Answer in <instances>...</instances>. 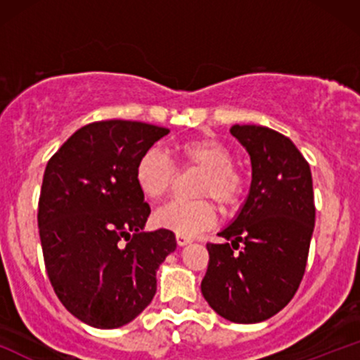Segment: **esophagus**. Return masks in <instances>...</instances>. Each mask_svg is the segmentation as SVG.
Masks as SVG:
<instances>
[{
    "label": "esophagus",
    "instance_id": "obj_1",
    "mask_svg": "<svg viewBox=\"0 0 360 360\" xmlns=\"http://www.w3.org/2000/svg\"><path fill=\"white\" fill-rule=\"evenodd\" d=\"M176 242H177V245H181V247L188 245V243L191 242V237H186V235H179V233H177V235H176Z\"/></svg>",
    "mask_w": 360,
    "mask_h": 360
}]
</instances>
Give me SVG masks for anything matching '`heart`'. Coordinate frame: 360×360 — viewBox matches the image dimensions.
Masks as SVG:
<instances>
[{"label": "heart", "mask_w": 360, "mask_h": 360, "mask_svg": "<svg viewBox=\"0 0 360 360\" xmlns=\"http://www.w3.org/2000/svg\"><path fill=\"white\" fill-rule=\"evenodd\" d=\"M181 166L203 171L196 186V196H208L221 210H230L240 201L243 176L232 164V152L217 139L198 137L181 142L176 147ZM176 176L172 160L159 148L143 152L135 166V183L140 193L150 201L166 196ZM217 213L208 200L171 201L155 213L154 220L162 229L179 235H194L214 223Z\"/></svg>", "instance_id": "b5f03b06"}]
</instances>
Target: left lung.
<instances>
[{
    "instance_id": "8db88e82",
    "label": "left lung",
    "mask_w": 360,
    "mask_h": 360,
    "mask_svg": "<svg viewBox=\"0 0 360 360\" xmlns=\"http://www.w3.org/2000/svg\"><path fill=\"white\" fill-rule=\"evenodd\" d=\"M230 134L250 155L252 183L225 243H206L201 292L233 323H259L281 311L298 291L315 229L309 164L272 128L233 125Z\"/></svg>"
}]
</instances>
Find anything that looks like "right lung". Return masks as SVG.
Instances as JSON below:
<instances>
[{
  "label": "right lung",
  "instance_id": "right-lung-1",
  "mask_svg": "<svg viewBox=\"0 0 360 360\" xmlns=\"http://www.w3.org/2000/svg\"><path fill=\"white\" fill-rule=\"evenodd\" d=\"M162 127L106 120L79 128L51 157L39 200L45 269L60 303L94 328H118L148 307L176 235L143 232L150 206L135 183Z\"/></svg>",
  "mask_w": 360,
  "mask_h": 360
}]
</instances>
